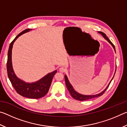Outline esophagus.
Returning <instances> with one entry per match:
<instances>
[{
  "label": "esophagus",
  "mask_w": 127,
  "mask_h": 127,
  "mask_svg": "<svg viewBox=\"0 0 127 127\" xmlns=\"http://www.w3.org/2000/svg\"><path fill=\"white\" fill-rule=\"evenodd\" d=\"M59 70L60 72H65L66 70V68L64 67V66H61V67L59 68Z\"/></svg>",
  "instance_id": "obj_1"
}]
</instances>
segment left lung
I'll return each mask as SVG.
<instances>
[{"instance_id":"obj_1","label":"left lung","mask_w":127,"mask_h":127,"mask_svg":"<svg viewBox=\"0 0 127 127\" xmlns=\"http://www.w3.org/2000/svg\"><path fill=\"white\" fill-rule=\"evenodd\" d=\"M98 32L100 33V34H101L103 37H104L105 38V39H106L107 41H108L109 43H110V44L113 47V48H114V50L115 51V46L114 45V44H113L112 42H111V41L109 39V38L107 37L106 35H105V34L104 32ZM64 77H65V81L66 86V87H67V89L68 90L69 92L70 95H71L72 97L73 98H74V99L77 100H79V101H84V100H87L91 99V98L97 97H98V96H100L104 94V92H105V91H106V90H107V87H109V85L110 84L111 81H112V79L114 78V77H113L112 79H111V81L110 82V83H109V84L108 85V86H107L106 89H105L102 92H101V93L98 94H97V95H82V94H79V93H78V92L75 91V90L73 89V87H72V86L70 83L69 81H68V79L67 77H66V75H65V76H64Z\"/></svg>"}]
</instances>
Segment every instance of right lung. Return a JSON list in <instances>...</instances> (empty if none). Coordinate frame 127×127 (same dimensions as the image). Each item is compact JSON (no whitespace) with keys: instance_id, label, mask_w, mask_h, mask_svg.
Masks as SVG:
<instances>
[{"instance_id":"1","label":"right lung","mask_w":127,"mask_h":127,"mask_svg":"<svg viewBox=\"0 0 127 127\" xmlns=\"http://www.w3.org/2000/svg\"><path fill=\"white\" fill-rule=\"evenodd\" d=\"M31 29H28L19 33L10 44L8 52V59L7 63V73L13 87L16 92L23 97L30 98H40L46 95L50 87L54 76L57 73L55 70L48 73L39 81L34 83H26L19 79L15 74L12 63V50L13 45L16 40L22 34L30 31Z\"/></svg>"}]
</instances>
